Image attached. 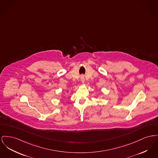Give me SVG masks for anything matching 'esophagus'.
<instances>
[{
    "label": "esophagus",
    "mask_w": 158,
    "mask_h": 158,
    "mask_svg": "<svg viewBox=\"0 0 158 158\" xmlns=\"http://www.w3.org/2000/svg\"><path fill=\"white\" fill-rule=\"evenodd\" d=\"M81 81H82V83H84V82H85V78H84V76H83V75L81 76Z\"/></svg>",
    "instance_id": "1"
}]
</instances>
